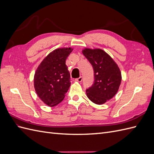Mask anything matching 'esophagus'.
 I'll use <instances>...</instances> for the list:
<instances>
[{
    "label": "esophagus",
    "instance_id": "1",
    "mask_svg": "<svg viewBox=\"0 0 154 154\" xmlns=\"http://www.w3.org/2000/svg\"><path fill=\"white\" fill-rule=\"evenodd\" d=\"M82 80H83V78H82V76H80L79 78H76V80H75V81H76V82H81L82 81Z\"/></svg>",
    "mask_w": 154,
    "mask_h": 154
}]
</instances>
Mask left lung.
<instances>
[{"instance_id": "obj_1", "label": "left lung", "mask_w": 154, "mask_h": 154, "mask_svg": "<svg viewBox=\"0 0 154 154\" xmlns=\"http://www.w3.org/2000/svg\"><path fill=\"white\" fill-rule=\"evenodd\" d=\"M83 55L94 70V81L86 90L87 96L97 105L105 103L116 95L122 82V74L113 59L100 49H85Z\"/></svg>"}]
</instances>
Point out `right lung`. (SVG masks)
Returning <instances> with one entry per match:
<instances>
[{
	"label": "right lung",
	"instance_id": "obj_1",
	"mask_svg": "<svg viewBox=\"0 0 154 154\" xmlns=\"http://www.w3.org/2000/svg\"><path fill=\"white\" fill-rule=\"evenodd\" d=\"M72 49L59 48L46 57L37 68L34 87L44 103L54 106L63 99L71 86V78L66 61Z\"/></svg>",
	"mask_w": 154,
	"mask_h": 154
}]
</instances>
